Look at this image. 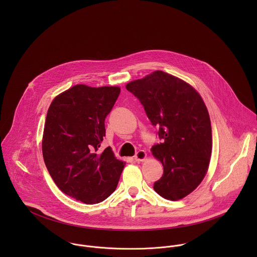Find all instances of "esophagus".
Masks as SVG:
<instances>
[{"label": "esophagus", "mask_w": 257, "mask_h": 257, "mask_svg": "<svg viewBox=\"0 0 257 257\" xmlns=\"http://www.w3.org/2000/svg\"><path fill=\"white\" fill-rule=\"evenodd\" d=\"M146 157H147L146 151H145V150H140V151H138L137 154L135 155V160H136L137 162H142V161H144V160L146 159Z\"/></svg>", "instance_id": "obj_1"}]
</instances>
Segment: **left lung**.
<instances>
[{
  "mask_svg": "<svg viewBox=\"0 0 257 257\" xmlns=\"http://www.w3.org/2000/svg\"><path fill=\"white\" fill-rule=\"evenodd\" d=\"M125 87L158 127L161 143L151 151L162 163L163 175L153 189L165 199L180 200L199 186L209 167L212 127L207 107L191 85L160 70Z\"/></svg>",
  "mask_w": 257,
  "mask_h": 257,
  "instance_id": "8db88e82",
  "label": "left lung"
}]
</instances>
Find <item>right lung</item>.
Masks as SVG:
<instances>
[{
  "instance_id": "right-lung-1",
  "label": "right lung",
  "mask_w": 257,
  "mask_h": 257,
  "mask_svg": "<svg viewBox=\"0 0 257 257\" xmlns=\"http://www.w3.org/2000/svg\"><path fill=\"white\" fill-rule=\"evenodd\" d=\"M120 89L76 85L58 95L47 110L42 154L56 186L85 204H98L115 190L124 162L100 147L105 119Z\"/></svg>"
}]
</instances>
